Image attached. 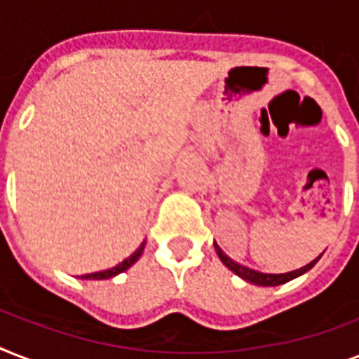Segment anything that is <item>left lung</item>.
I'll list each match as a JSON object with an SVG mask.
<instances>
[{
  "instance_id": "obj_1",
  "label": "left lung",
  "mask_w": 359,
  "mask_h": 359,
  "mask_svg": "<svg viewBox=\"0 0 359 359\" xmlns=\"http://www.w3.org/2000/svg\"><path fill=\"white\" fill-rule=\"evenodd\" d=\"M214 250H216V253H218L219 261L224 262L225 266L229 268L231 272L236 273L238 278H242L244 281H248V283H253V285H261V287H278V285H283L287 283V281H290V279L298 278V276H302V273L309 272L315 264H317V261L320 259V255L317 257V259H313L309 264H306V266L298 268V270H292V272H285V273H264V272H259V270H253V268H248L244 266V264H240V262H235L231 257H227L222 251V248H219L216 242H214Z\"/></svg>"
}]
</instances>
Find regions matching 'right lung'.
<instances>
[{
    "mask_svg": "<svg viewBox=\"0 0 359 359\" xmlns=\"http://www.w3.org/2000/svg\"><path fill=\"white\" fill-rule=\"evenodd\" d=\"M143 248H145V242L137 248V250L132 253L130 257H126L124 261H121L119 264H115V266L108 268V270H100V272H91V273H83L81 276V279H109V278H115V276H119V273L126 272L132 264H134L137 259L141 257V253H143Z\"/></svg>",
    "mask_w": 359,
    "mask_h": 359,
    "instance_id": "right-lung-1",
    "label": "right lung"
}]
</instances>
